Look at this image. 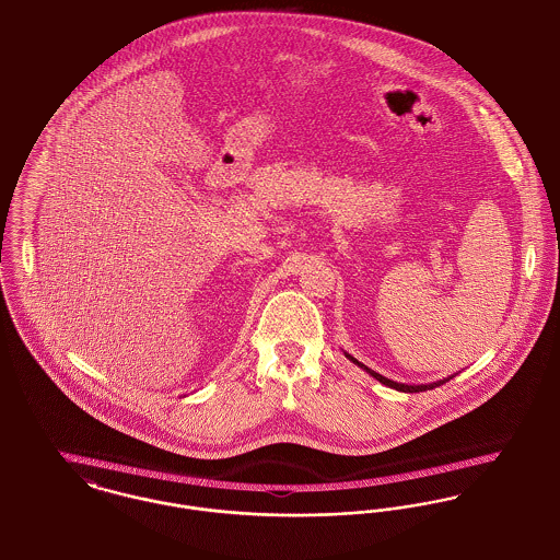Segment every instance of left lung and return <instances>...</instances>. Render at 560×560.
<instances>
[{"label": "left lung", "instance_id": "left-lung-1", "mask_svg": "<svg viewBox=\"0 0 560 560\" xmlns=\"http://www.w3.org/2000/svg\"><path fill=\"white\" fill-rule=\"evenodd\" d=\"M345 358H347V360H351L353 364H358L360 369H364V371H366V373H369V375H371L373 380H377L380 384H384V386L392 387V389H398V392H409V394H413V392H427V389H432V387L443 386L445 382H450V380L454 377V375H452V377H445V380H439V382H432V384H420V386H407V384H398V382H392V380H387V377H384V375L375 373L373 369L364 366L362 362H358V360H355L353 355H349L347 351H345Z\"/></svg>", "mask_w": 560, "mask_h": 560}]
</instances>
